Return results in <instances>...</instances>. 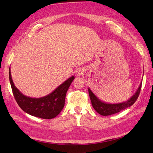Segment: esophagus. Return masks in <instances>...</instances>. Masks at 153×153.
<instances>
[{
    "instance_id": "obj_1",
    "label": "esophagus",
    "mask_w": 153,
    "mask_h": 153,
    "mask_svg": "<svg viewBox=\"0 0 153 153\" xmlns=\"http://www.w3.org/2000/svg\"><path fill=\"white\" fill-rule=\"evenodd\" d=\"M79 74H80V73H79Z\"/></svg>"
}]
</instances>
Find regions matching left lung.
Instances as JSON below:
<instances>
[{
    "instance_id": "obj_1",
    "label": "left lung",
    "mask_w": 153,
    "mask_h": 153,
    "mask_svg": "<svg viewBox=\"0 0 153 153\" xmlns=\"http://www.w3.org/2000/svg\"><path fill=\"white\" fill-rule=\"evenodd\" d=\"M142 82L140 83L138 89H137L136 93L134 94L133 96H131L130 98L124 102L119 104H108L106 102H102L100 99L95 96V94L91 91V90L88 88V91L91 100L92 106L96 110V111L102 116H108L117 112H119L123 110L126 109L127 108L133 105L135 102L136 101L137 97L139 96L140 90H141Z\"/></svg>"
}]
</instances>
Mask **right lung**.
Segmentation results:
<instances>
[{"mask_svg": "<svg viewBox=\"0 0 153 153\" xmlns=\"http://www.w3.org/2000/svg\"><path fill=\"white\" fill-rule=\"evenodd\" d=\"M9 76L13 96L19 106L26 113L45 119L55 118L62 111L64 106L66 92L74 79V76L70 77L46 96L34 98L24 96L15 86L10 68Z\"/></svg>", "mask_w": 153, "mask_h": 153, "instance_id": "1", "label": "right lung"}]
</instances>
